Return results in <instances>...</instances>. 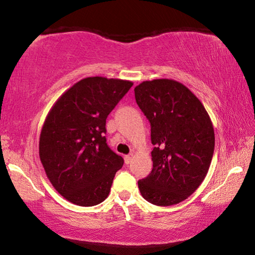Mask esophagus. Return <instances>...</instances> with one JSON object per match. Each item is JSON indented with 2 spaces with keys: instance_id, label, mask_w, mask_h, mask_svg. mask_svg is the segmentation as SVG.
<instances>
[{
  "instance_id": "1",
  "label": "esophagus",
  "mask_w": 255,
  "mask_h": 255,
  "mask_svg": "<svg viewBox=\"0 0 255 255\" xmlns=\"http://www.w3.org/2000/svg\"><path fill=\"white\" fill-rule=\"evenodd\" d=\"M132 157H133V154H132V153L126 155V156H125V163H126V164H130V162L132 161Z\"/></svg>"
}]
</instances>
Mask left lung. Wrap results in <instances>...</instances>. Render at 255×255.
<instances>
[{
	"instance_id": "8db88e82",
	"label": "left lung",
	"mask_w": 255,
	"mask_h": 255,
	"mask_svg": "<svg viewBox=\"0 0 255 255\" xmlns=\"http://www.w3.org/2000/svg\"><path fill=\"white\" fill-rule=\"evenodd\" d=\"M135 99L150 123L153 169L138 181L144 199L172 206L196 191L208 173L215 132L208 112L195 94L169 79L144 81Z\"/></svg>"
}]
</instances>
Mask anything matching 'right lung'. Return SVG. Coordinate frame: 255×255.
Listing matches in <instances>:
<instances>
[{
  "mask_svg": "<svg viewBox=\"0 0 255 255\" xmlns=\"http://www.w3.org/2000/svg\"><path fill=\"white\" fill-rule=\"evenodd\" d=\"M132 82L86 77L58 98L47 115L39 156L53 187L72 204L91 207L109 196L124 158L106 139V119Z\"/></svg>",
  "mask_w": 255,
  "mask_h": 255,
  "instance_id": "right-lung-1",
  "label": "right lung"
}]
</instances>
